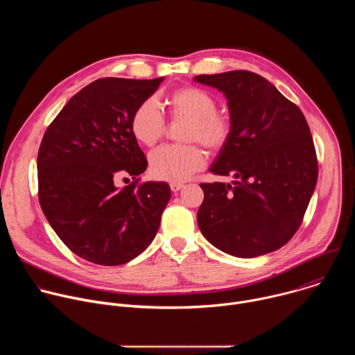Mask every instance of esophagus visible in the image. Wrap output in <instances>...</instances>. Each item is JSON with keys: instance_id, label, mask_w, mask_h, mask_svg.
Returning a JSON list of instances; mask_svg holds the SVG:
<instances>
[{"instance_id": "1", "label": "esophagus", "mask_w": 355, "mask_h": 355, "mask_svg": "<svg viewBox=\"0 0 355 355\" xmlns=\"http://www.w3.org/2000/svg\"><path fill=\"white\" fill-rule=\"evenodd\" d=\"M170 188H171L173 192H178V191H181L184 188V184H181V182H171Z\"/></svg>"}]
</instances>
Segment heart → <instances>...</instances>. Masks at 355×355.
Here are the masks:
<instances>
[{
    "instance_id": "1",
    "label": "heart",
    "mask_w": 355,
    "mask_h": 355,
    "mask_svg": "<svg viewBox=\"0 0 355 355\" xmlns=\"http://www.w3.org/2000/svg\"><path fill=\"white\" fill-rule=\"evenodd\" d=\"M171 119L185 122L184 141H199L211 151L226 146L232 136V121L218 112L216 99L205 89L187 85L173 91L168 98ZM135 139L147 147L155 146L164 135L166 119L153 99H146L135 110L130 119ZM205 167V156L195 144L166 146L148 157L150 175L159 181L182 182Z\"/></svg>"
}]
</instances>
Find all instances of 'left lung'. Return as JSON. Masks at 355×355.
Segmentation results:
<instances>
[{
    "mask_svg": "<svg viewBox=\"0 0 355 355\" xmlns=\"http://www.w3.org/2000/svg\"><path fill=\"white\" fill-rule=\"evenodd\" d=\"M225 94L232 136L209 168L232 184H200L196 219L205 239L241 259L286 244L299 229L318 182V159L302 111L268 80L247 70L200 74Z\"/></svg>",
    "mask_w": 355,
    "mask_h": 355,
    "instance_id": "1",
    "label": "left lung"
}]
</instances>
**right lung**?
<instances>
[{
  "instance_id": "add662e5",
  "label": "right lung",
  "mask_w": 355,
  "mask_h": 355,
  "mask_svg": "<svg viewBox=\"0 0 355 355\" xmlns=\"http://www.w3.org/2000/svg\"><path fill=\"white\" fill-rule=\"evenodd\" d=\"M163 80L99 78L44 132L37 153L42 211L60 240L89 263H129L160 227L171 191L167 182L137 185L147 160L130 119ZM125 175L134 182L119 189L116 180Z\"/></svg>"
}]
</instances>
